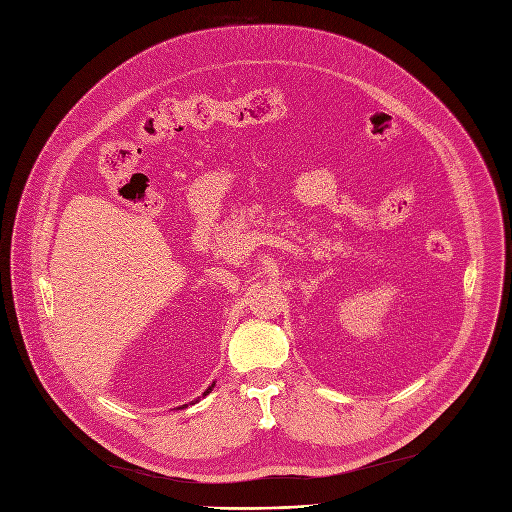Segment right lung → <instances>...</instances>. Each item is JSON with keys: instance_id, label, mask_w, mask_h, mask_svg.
<instances>
[{"instance_id": "1", "label": "right lung", "mask_w": 512, "mask_h": 512, "mask_svg": "<svg viewBox=\"0 0 512 512\" xmlns=\"http://www.w3.org/2000/svg\"><path fill=\"white\" fill-rule=\"evenodd\" d=\"M213 387H215V381H213V383H211V385H209V387L205 389V393H203V398H205V396H209V393L213 391ZM196 402H199V400H194L192 404H196ZM186 406H188V404H184V406H180V408H186ZM180 408H178V410H180Z\"/></svg>"}]
</instances>
